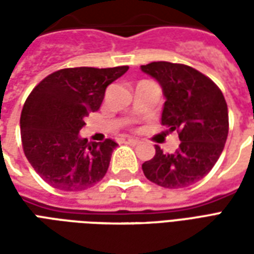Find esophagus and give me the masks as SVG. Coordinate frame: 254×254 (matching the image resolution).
<instances>
[{
	"label": "esophagus",
	"instance_id": "esophagus-1",
	"mask_svg": "<svg viewBox=\"0 0 254 254\" xmlns=\"http://www.w3.org/2000/svg\"><path fill=\"white\" fill-rule=\"evenodd\" d=\"M125 143L129 144V145H137V144L140 143V141H138V140H136V138L127 137V138H125Z\"/></svg>",
	"mask_w": 254,
	"mask_h": 254
}]
</instances>
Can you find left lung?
Segmentation results:
<instances>
[{
	"label": "left lung",
	"mask_w": 254,
	"mask_h": 254,
	"mask_svg": "<svg viewBox=\"0 0 254 254\" xmlns=\"http://www.w3.org/2000/svg\"><path fill=\"white\" fill-rule=\"evenodd\" d=\"M154 77L166 98L162 125L178 132L180 147L163 154L155 145V156L143 163L144 176L169 189L189 187L211 171L229 134V111L222 91L211 78L184 64L166 61L141 65Z\"/></svg>",
	"instance_id": "1"
}]
</instances>
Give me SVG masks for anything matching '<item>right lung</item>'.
Segmentation results:
<instances>
[{"mask_svg":"<svg viewBox=\"0 0 254 254\" xmlns=\"http://www.w3.org/2000/svg\"><path fill=\"white\" fill-rule=\"evenodd\" d=\"M129 66L67 67L32 89L20 117L21 143L34 170L61 190H84L107 173L118 144L88 143L78 133L84 118L99 110L106 88Z\"/></svg>","mask_w":254,"mask_h":254,"instance_id":"1","label":"right lung"}]
</instances>
